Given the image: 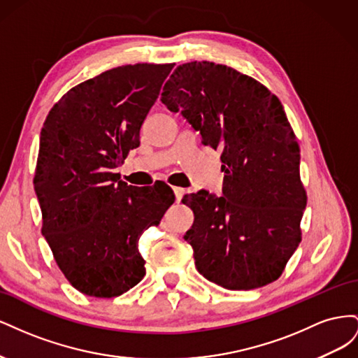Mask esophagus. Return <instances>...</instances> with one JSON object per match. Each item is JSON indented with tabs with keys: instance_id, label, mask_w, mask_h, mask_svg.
Segmentation results:
<instances>
[{
	"instance_id": "esophagus-1",
	"label": "esophagus",
	"mask_w": 358,
	"mask_h": 358,
	"mask_svg": "<svg viewBox=\"0 0 358 358\" xmlns=\"http://www.w3.org/2000/svg\"><path fill=\"white\" fill-rule=\"evenodd\" d=\"M173 192H175L176 201H180V200H182V197H183V192H185V189L180 188V187H173Z\"/></svg>"
}]
</instances>
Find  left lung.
<instances>
[{"instance_id": "obj_1", "label": "left lung", "mask_w": 358, "mask_h": 358, "mask_svg": "<svg viewBox=\"0 0 358 358\" xmlns=\"http://www.w3.org/2000/svg\"><path fill=\"white\" fill-rule=\"evenodd\" d=\"M161 101L222 150V196L201 189L183 197L194 212L183 239L199 273L227 289L273 282L301 241L308 200L282 104L255 79L208 61L179 66Z\"/></svg>"}]
</instances>
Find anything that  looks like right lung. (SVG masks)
I'll return each mask as SVG.
<instances>
[{"label":"right lung","mask_w":358,"mask_h":358,"mask_svg":"<svg viewBox=\"0 0 358 358\" xmlns=\"http://www.w3.org/2000/svg\"><path fill=\"white\" fill-rule=\"evenodd\" d=\"M175 64H134L71 88L40 134L34 189L41 233L69 282L91 297L124 294L145 276L137 243L175 201L166 183L137 188L113 173Z\"/></svg>","instance_id":"add662e5"}]
</instances>
